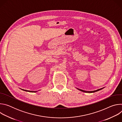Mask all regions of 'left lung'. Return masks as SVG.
Returning <instances> with one entry per match:
<instances>
[{"instance_id": "8db88e82", "label": "left lung", "mask_w": 122, "mask_h": 122, "mask_svg": "<svg viewBox=\"0 0 122 122\" xmlns=\"http://www.w3.org/2000/svg\"><path fill=\"white\" fill-rule=\"evenodd\" d=\"M103 88H100V89H97V90H95V91H84V90H81V89H78L77 88L78 90L83 92H85V93H94V92H97V91H98L101 89H102Z\"/></svg>"}]
</instances>
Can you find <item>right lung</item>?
Segmentation results:
<instances>
[{
    "mask_svg": "<svg viewBox=\"0 0 122 122\" xmlns=\"http://www.w3.org/2000/svg\"><path fill=\"white\" fill-rule=\"evenodd\" d=\"M24 91H26V92H36L37 91H28V90H24V89H22Z\"/></svg>",
    "mask_w": 122,
    "mask_h": 122,
    "instance_id": "1",
    "label": "right lung"
}]
</instances>
